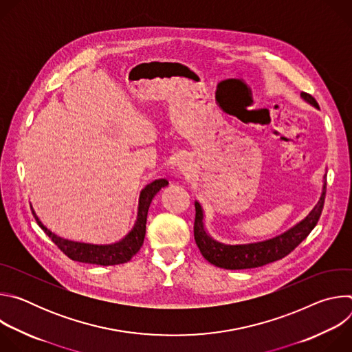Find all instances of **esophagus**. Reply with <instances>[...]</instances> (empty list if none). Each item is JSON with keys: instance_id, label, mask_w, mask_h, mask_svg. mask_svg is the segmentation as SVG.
<instances>
[{"instance_id": "34e87169", "label": "esophagus", "mask_w": 352, "mask_h": 352, "mask_svg": "<svg viewBox=\"0 0 352 352\" xmlns=\"http://www.w3.org/2000/svg\"><path fill=\"white\" fill-rule=\"evenodd\" d=\"M177 170L178 173L184 174V175H188L190 171H192V167H190V162L188 159H181L177 164Z\"/></svg>"}]
</instances>
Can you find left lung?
Returning a JSON list of instances; mask_svg holds the SVG:
<instances>
[{
  "instance_id": "left-lung-1",
  "label": "left lung",
  "mask_w": 352,
  "mask_h": 352,
  "mask_svg": "<svg viewBox=\"0 0 352 352\" xmlns=\"http://www.w3.org/2000/svg\"><path fill=\"white\" fill-rule=\"evenodd\" d=\"M307 103L319 109L316 100L302 91L300 93ZM324 196H326V175L323 177V188L320 197L315 208L295 226L288 228L280 235L273 238L259 241V242H250V243H239V245H227L223 242L216 241L205 226V213L202 206L195 200V241L200 250L202 256L210 262L212 265L227 269V270H241V269H254L259 266H265L267 263L276 262L287 256L291 250H294L300 242H302L309 232L315 228L319 221V217L323 210L324 205Z\"/></svg>"
}]
</instances>
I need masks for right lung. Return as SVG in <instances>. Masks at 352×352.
<instances>
[{"label": "right lung", "mask_w": 352, "mask_h": 352, "mask_svg": "<svg viewBox=\"0 0 352 352\" xmlns=\"http://www.w3.org/2000/svg\"><path fill=\"white\" fill-rule=\"evenodd\" d=\"M167 179H156L142 189L139 196V206H138V219L133 228L118 242L110 245H93L85 242H75L65 238L58 236L52 230H48L37 217L34 210L32 213L40 226V228L52 238V241L63 250V252L75 262L100 265V266H114L129 262L143 245L144 234H146V220L147 212L152 204L153 197L162 190V188L167 186Z\"/></svg>", "instance_id": "1"}]
</instances>
